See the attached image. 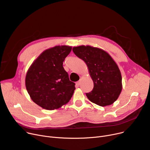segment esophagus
I'll list each match as a JSON object with an SVG mask.
<instances>
[{"instance_id":"34e87169","label":"esophagus","mask_w":150,"mask_h":150,"mask_svg":"<svg viewBox=\"0 0 150 150\" xmlns=\"http://www.w3.org/2000/svg\"><path fill=\"white\" fill-rule=\"evenodd\" d=\"M81 79H80V80H79L78 81H77V82H76V85H80V83H81Z\"/></svg>"}]
</instances>
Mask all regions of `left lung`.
I'll use <instances>...</instances> for the list:
<instances>
[{"mask_svg": "<svg viewBox=\"0 0 150 150\" xmlns=\"http://www.w3.org/2000/svg\"><path fill=\"white\" fill-rule=\"evenodd\" d=\"M72 50L86 63L93 81V90L86 93L89 100L103 107L113 104L122 88L121 73L114 60L104 50L90 46L74 47Z\"/></svg>", "mask_w": 150, "mask_h": 150, "instance_id": "obj_1", "label": "left lung"}]
</instances>
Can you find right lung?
Segmentation results:
<instances>
[{
    "label": "right lung",
    "mask_w": 150,
    "mask_h": 150,
    "mask_svg": "<svg viewBox=\"0 0 150 150\" xmlns=\"http://www.w3.org/2000/svg\"><path fill=\"white\" fill-rule=\"evenodd\" d=\"M72 47L57 46L46 50L32 63L25 77V86L32 100L47 110L68 103L75 90L63 62Z\"/></svg>",
    "instance_id": "right-lung-1"
}]
</instances>
